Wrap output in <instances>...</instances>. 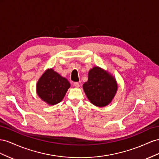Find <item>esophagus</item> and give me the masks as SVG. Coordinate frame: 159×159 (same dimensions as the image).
Returning a JSON list of instances; mask_svg holds the SVG:
<instances>
[{"label": "esophagus", "instance_id": "obj_1", "mask_svg": "<svg viewBox=\"0 0 159 159\" xmlns=\"http://www.w3.org/2000/svg\"><path fill=\"white\" fill-rule=\"evenodd\" d=\"M74 86L76 88H79L80 87V84L79 83H75Z\"/></svg>", "mask_w": 159, "mask_h": 159}]
</instances>
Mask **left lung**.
<instances>
[{
  "label": "left lung",
  "instance_id": "8db88e82",
  "mask_svg": "<svg viewBox=\"0 0 159 159\" xmlns=\"http://www.w3.org/2000/svg\"><path fill=\"white\" fill-rule=\"evenodd\" d=\"M83 87L90 102L98 107L109 105L118 90L115 77L99 66H94L89 70L88 80Z\"/></svg>",
  "mask_w": 159,
  "mask_h": 159
}]
</instances>
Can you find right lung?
<instances>
[{
	"label": "right lung",
	"instance_id": "right-lung-1",
	"mask_svg": "<svg viewBox=\"0 0 159 159\" xmlns=\"http://www.w3.org/2000/svg\"><path fill=\"white\" fill-rule=\"evenodd\" d=\"M70 87L68 80L54 71L47 69L40 77L36 86L37 95L48 105H55L65 97Z\"/></svg>",
	"mask_w": 159,
	"mask_h": 159
}]
</instances>
